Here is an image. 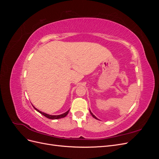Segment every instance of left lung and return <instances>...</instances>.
I'll list each match as a JSON object with an SVG mask.
<instances>
[{
	"mask_svg": "<svg viewBox=\"0 0 159 159\" xmlns=\"http://www.w3.org/2000/svg\"><path fill=\"white\" fill-rule=\"evenodd\" d=\"M90 113H91V115H92V116H93V117H94V118H95V119H97V117H95V115H93V113H91V111H90Z\"/></svg>",
	"mask_w": 159,
	"mask_h": 159,
	"instance_id": "obj_1",
	"label": "left lung"
}]
</instances>
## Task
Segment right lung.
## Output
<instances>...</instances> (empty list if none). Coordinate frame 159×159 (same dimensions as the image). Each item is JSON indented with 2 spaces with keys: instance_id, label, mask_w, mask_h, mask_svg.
Instances as JSON below:
<instances>
[{
  "instance_id": "add662e5",
  "label": "right lung",
  "mask_w": 159,
  "mask_h": 159,
  "mask_svg": "<svg viewBox=\"0 0 159 159\" xmlns=\"http://www.w3.org/2000/svg\"><path fill=\"white\" fill-rule=\"evenodd\" d=\"M33 107H34V106H33ZM34 109L37 111H38L40 113H41L42 115H44V116H45L46 117L48 118V119H60V118L65 117L66 116V115H68V113H69V111H70V109H69L67 112H66V113H63V114H61V115H50L46 114V113H43V112L40 111L37 109L35 108V107H34Z\"/></svg>"
}]
</instances>
